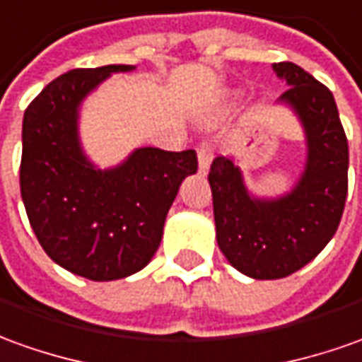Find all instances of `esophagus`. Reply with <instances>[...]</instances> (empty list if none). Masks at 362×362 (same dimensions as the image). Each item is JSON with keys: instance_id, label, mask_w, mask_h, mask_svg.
I'll use <instances>...</instances> for the list:
<instances>
[{"instance_id": "esophagus-1", "label": "esophagus", "mask_w": 362, "mask_h": 362, "mask_svg": "<svg viewBox=\"0 0 362 362\" xmlns=\"http://www.w3.org/2000/svg\"><path fill=\"white\" fill-rule=\"evenodd\" d=\"M197 156H199V173L206 175L211 161H213V146L209 141H201L197 148Z\"/></svg>"}]
</instances>
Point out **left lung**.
Segmentation results:
<instances>
[{"mask_svg": "<svg viewBox=\"0 0 362 362\" xmlns=\"http://www.w3.org/2000/svg\"><path fill=\"white\" fill-rule=\"evenodd\" d=\"M288 82L280 102L300 118L308 139V161L298 185L278 199L248 193L233 157L213 159L216 243L226 260L256 280H278L303 268L337 230L347 199L349 146L335 98L325 84L293 62H276Z\"/></svg>", "mask_w": 362, "mask_h": 362, "instance_id": "left-lung-1", "label": "left lung"}]
</instances>
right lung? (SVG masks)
<instances>
[{
    "label": "right lung",
    "instance_id": "1",
    "mask_svg": "<svg viewBox=\"0 0 362 362\" xmlns=\"http://www.w3.org/2000/svg\"><path fill=\"white\" fill-rule=\"evenodd\" d=\"M74 69L45 86L23 116L19 183L35 236L64 270L94 281L148 266L159 248L181 181L197 171L195 149L139 148L114 169H96L78 139V108L112 72Z\"/></svg>",
    "mask_w": 362,
    "mask_h": 362
}]
</instances>
